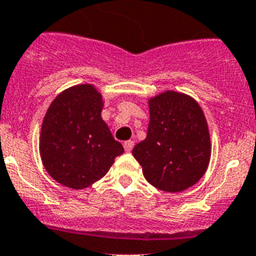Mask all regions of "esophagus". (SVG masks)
Listing matches in <instances>:
<instances>
[{"label":"esophagus","mask_w":256,"mask_h":256,"mask_svg":"<svg viewBox=\"0 0 256 256\" xmlns=\"http://www.w3.org/2000/svg\"><path fill=\"white\" fill-rule=\"evenodd\" d=\"M124 151H126V152H132V147H134V142H132V140H126L124 143Z\"/></svg>","instance_id":"34e87169"}]
</instances>
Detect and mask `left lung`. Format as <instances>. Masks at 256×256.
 <instances>
[{
	"label": "left lung",
	"instance_id": "8db88e82",
	"mask_svg": "<svg viewBox=\"0 0 256 256\" xmlns=\"http://www.w3.org/2000/svg\"><path fill=\"white\" fill-rule=\"evenodd\" d=\"M132 154L158 190L177 192L196 184L211 158L208 126L198 102L173 91L151 98L147 138Z\"/></svg>",
	"mask_w": 256,
	"mask_h": 256
}]
</instances>
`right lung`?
I'll list each match as a JSON object with an SVG mask.
<instances>
[{"label": "right lung", "mask_w": 256, "mask_h": 256, "mask_svg": "<svg viewBox=\"0 0 256 256\" xmlns=\"http://www.w3.org/2000/svg\"><path fill=\"white\" fill-rule=\"evenodd\" d=\"M102 98L82 84L57 96L44 117L40 156L52 178L68 188H86L104 177L124 154L102 118Z\"/></svg>", "instance_id": "1"}]
</instances>
